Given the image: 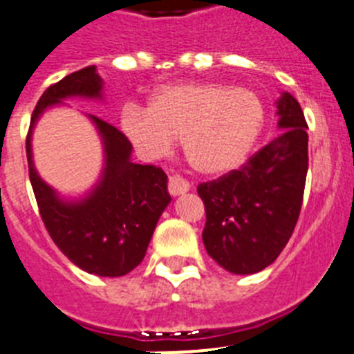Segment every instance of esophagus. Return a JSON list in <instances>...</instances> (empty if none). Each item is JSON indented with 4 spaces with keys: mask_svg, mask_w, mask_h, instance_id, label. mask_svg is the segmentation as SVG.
Wrapping results in <instances>:
<instances>
[{
    "mask_svg": "<svg viewBox=\"0 0 354 354\" xmlns=\"http://www.w3.org/2000/svg\"><path fill=\"white\" fill-rule=\"evenodd\" d=\"M168 192H170L171 196H179L183 193L189 192V183L180 177H170L168 179Z\"/></svg>",
    "mask_w": 354,
    "mask_h": 354,
    "instance_id": "34e87169",
    "label": "esophagus"
}]
</instances>
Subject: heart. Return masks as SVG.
<instances>
[{
    "mask_svg": "<svg viewBox=\"0 0 354 354\" xmlns=\"http://www.w3.org/2000/svg\"><path fill=\"white\" fill-rule=\"evenodd\" d=\"M266 124V106L248 88L227 83H170L158 86L147 109H122L120 127L145 159L167 158L177 138L192 167L204 175L239 168Z\"/></svg>",
    "mask_w": 354,
    "mask_h": 354,
    "instance_id": "heart-1",
    "label": "heart"
}]
</instances>
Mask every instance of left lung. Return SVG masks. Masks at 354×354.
I'll list each match as a JSON object with an SVG mask.
<instances>
[{
    "label": "left lung",
    "instance_id": "obj_1",
    "mask_svg": "<svg viewBox=\"0 0 354 354\" xmlns=\"http://www.w3.org/2000/svg\"><path fill=\"white\" fill-rule=\"evenodd\" d=\"M282 134L239 170L198 186L205 205L202 241L223 270L253 274L277 261L299 218L308 170V134L299 102L277 101Z\"/></svg>",
    "mask_w": 354,
    "mask_h": 354
}]
</instances>
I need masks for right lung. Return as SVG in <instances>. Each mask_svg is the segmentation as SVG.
<instances>
[{
	"instance_id": "add662e5",
	"label": "right lung",
	"mask_w": 354,
	"mask_h": 354,
	"mask_svg": "<svg viewBox=\"0 0 354 354\" xmlns=\"http://www.w3.org/2000/svg\"><path fill=\"white\" fill-rule=\"evenodd\" d=\"M71 97L102 99L95 65L51 84L37 102L26 138L31 187L49 236L72 264L97 277H124L143 261L159 216L170 204L168 177L154 165L131 161L129 140L108 122L86 115L102 140L104 168L83 198H62L37 174L31 133L46 109Z\"/></svg>"
}]
</instances>
